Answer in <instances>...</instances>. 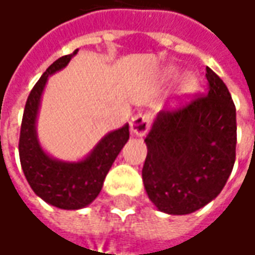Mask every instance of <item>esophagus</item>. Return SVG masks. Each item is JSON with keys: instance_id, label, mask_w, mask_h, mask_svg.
Wrapping results in <instances>:
<instances>
[{"instance_id": "1", "label": "esophagus", "mask_w": 255, "mask_h": 255, "mask_svg": "<svg viewBox=\"0 0 255 255\" xmlns=\"http://www.w3.org/2000/svg\"><path fill=\"white\" fill-rule=\"evenodd\" d=\"M151 125V118L145 112H137L130 121V130L136 136H144Z\"/></svg>"}]
</instances>
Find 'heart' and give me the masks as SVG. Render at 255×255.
I'll return each mask as SVG.
<instances>
[{
  "mask_svg": "<svg viewBox=\"0 0 255 255\" xmlns=\"http://www.w3.org/2000/svg\"><path fill=\"white\" fill-rule=\"evenodd\" d=\"M175 69H169L168 73L173 76L175 75ZM197 79L196 76H193L190 73H186L183 76L180 77V80H179V89L182 93H191V91L196 90V87H197Z\"/></svg>",
  "mask_w": 255,
  "mask_h": 255,
  "instance_id": "b5f03b06",
  "label": "heart"
}]
</instances>
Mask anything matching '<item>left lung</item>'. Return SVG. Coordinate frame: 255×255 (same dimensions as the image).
<instances>
[{
    "instance_id": "8db88e82",
    "label": "left lung",
    "mask_w": 255,
    "mask_h": 255,
    "mask_svg": "<svg viewBox=\"0 0 255 255\" xmlns=\"http://www.w3.org/2000/svg\"><path fill=\"white\" fill-rule=\"evenodd\" d=\"M208 89L176 111H161L145 137L143 183L159 211L186 215L218 196L236 159V108L207 68Z\"/></svg>"
}]
</instances>
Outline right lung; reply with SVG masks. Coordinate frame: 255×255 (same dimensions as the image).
Returning <instances> with one entry per match:
<instances>
[{"label":"right lung","instance_id":"right-lung-1","mask_svg":"<svg viewBox=\"0 0 255 255\" xmlns=\"http://www.w3.org/2000/svg\"><path fill=\"white\" fill-rule=\"evenodd\" d=\"M76 54L75 50L57 59L34 84L26 101L19 137L20 165L30 187L45 203L62 210H80L96 200L115 158L129 140V125H125L101 138L90 155L77 162L55 159L41 148L36 121L44 87L48 76L64 69Z\"/></svg>","mask_w":255,"mask_h":255}]
</instances>
